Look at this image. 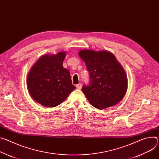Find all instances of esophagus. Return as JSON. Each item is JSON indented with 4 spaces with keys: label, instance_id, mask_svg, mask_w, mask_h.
<instances>
[{
    "label": "esophagus",
    "instance_id": "obj_1",
    "mask_svg": "<svg viewBox=\"0 0 159 159\" xmlns=\"http://www.w3.org/2000/svg\"><path fill=\"white\" fill-rule=\"evenodd\" d=\"M76 88H77V89H80L82 88V84H77V85H76Z\"/></svg>",
    "mask_w": 159,
    "mask_h": 159
}]
</instances>
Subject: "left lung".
I'll list each match as a JSON object with an SVG mask.
<instances>
[{"mask_svg": "<svg viewBox=\"0 0 159 159\" xmlns=\"http://www.w3.org/2000/svg\"><path fill=\"white\" fill-rule=\"evenodd\" d=\"M79 56L89 72L90 84L82 91L90 104L103 110L117 105L125 96L128 86L125 71L110 51L83 49Z\"/></svg>", "mask_w": 159, "mask_h": 159, "instance_id": "1", "label": "left lung"}]
</instances>
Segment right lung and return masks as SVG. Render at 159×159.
<instances>
[{
	"mask_svg": "<svg viewBox=\"0 0 159 159\" xmlns=\"http://www.w3.org/2000/svg\"><path fill=\"white\" fill-rule=\"evenodd\" d=\"M66 55L65 51L43 55L28 72V93L42 106L52 108L60 105L76 89L69 70L63 66Z\"/></svg>",
	"mask_w": 159,
	"mask_h": 159,
	"instance_id": "add662e5",
	"label": "right lung"
}]
</instances>
